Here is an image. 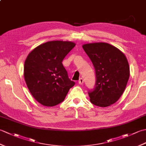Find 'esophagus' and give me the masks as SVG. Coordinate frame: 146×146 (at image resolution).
<instances>
[{
	"label": "esophagus",
	"instance_id": "esophagus-1",
	"mask_svg": "<svg viewBox=\"0 0 146 146\" xmlns=\"http://www.w3.org/2000/svg\"><path fill=\"white\" fill-rule=\"evenodd\" d=\"M78 83L80 85H82L83 83V78H80V80H79V81H78Z\"/></svg>",
	"mask_w": 146,
	"mask_h": 146
}]
</instances>
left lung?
Listing matches in <instances>:
<instances>
[{"label":"left lung","instance_id":"left-lung-1","mask_svg":"<svg viewBox=\"0 0 146 146\" xmlns=\"http://www.w3.org/2000/svg\"><path fill=\"white\" fill-rule=\"evenodd\" d=\"M82 47L94 64L97 78L95 89L88 92L90 100L98 107L110 106L119 100L127 84V59L120 49L108 43H87Z\"/></svg>","mask_w":146,"mask_h":146}]
</instances>
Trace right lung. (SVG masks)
<instances>
[{"label":"right lung","instance_id":"obj_1","mask_svg":"<svg viewBox=\"0 0 146 146\" xmlns=\"http://www.w3.org/2000/svg\"><path fill=\"white\" fill-rule=\"evenodd\" d=\"M75 45L71 41H48L37 46L27 56L24 79L30 93L39 104L55 106L64 100L75 85L62 61Z\"/></svg>","mask_w":146,"mask_h":146}]
</instances>
